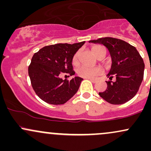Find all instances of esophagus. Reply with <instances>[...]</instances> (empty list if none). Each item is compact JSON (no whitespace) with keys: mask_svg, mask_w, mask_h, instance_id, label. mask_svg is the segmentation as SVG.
Returning a JSON list of instances; mask_svg holds the SVG:
<instances>
[{"mask_svg":"<svg viewBox=\"0 0 151 151\" xmlns=\"http://www.w3.org/2000/svg\"><path fill=\"white\" fill-rule=\"evenodd\" d=\"M87 79L91 80L93 83H96V81H97V79H93V78H87Z\"/></svg>","mask_w":151,"mask_h":151,"instance_id":"34e87169","label":"esophagus"}]
</instances>
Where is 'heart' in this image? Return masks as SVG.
<instances>
[{"mask_svg":"<svg viewBox=\"0 0 151 151\" xmlns=\"http://www.w3.org/2000/svg\"><path fill=\"white\" fill-rule=\"evenodd\" d=\"M103 47L100 45H96L92 47V51L93 54L98 57L101 50L103 49ZM79 52H77L75 55H74L73 59H72V64L74 65H77L79 64ZM77 73L79 76L84 78H94L96 76L100 75L103 73V69L100 67H88L86 66H81L77 70Z\"/></svg>","mask_w":151,"mask_h":151,"instance_id":"obj_1","label":"heart"}]
</instances>
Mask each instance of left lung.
<instances>
[{
    "label": "left lung",
    "instance_id": "1",
    "mask_svg": "<svg viewBox=\"0 0 151 151\" xmlns=\"http://www.w3.org/2000/svg\"><path fill=\"white\" fill-rule=\"evenodd\" d=\"M89 42L102 44L108 48L112 65L107 74L110 81H106L107 89L99 94L111 104H123L138 92L143 79L145 65L135 47L114 37H101ZM114 76L116 80L111 81Z\"/></svg>",
    "mask_w": 151,
    "mask_h": 151
}]
</instances>
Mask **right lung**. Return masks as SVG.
I'll return each mask as SVG.
<instances>
[{
	"label": "right lung",
	"mask_w": 151,
	"mask_h": 151,
	"mask_svg": "<svg viewBox=\"0 0 151 151\" xmlns=\"http://www.w3.org/2000/svg\"><path fill=\"white\" fill-rule=\"evenodd\" d=\"M85 41L67 44L59 43L45 46L35 52L28 67V74L35 92L42 101L50 104H63L77 93L82 78L71 80L60 77L75 74L72 59Z\"/></svg>",
	"instance_id": "1"
}]
</instances>
